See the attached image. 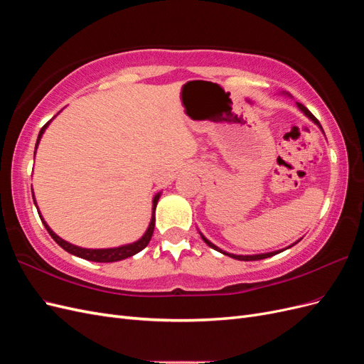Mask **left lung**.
Returning <instances> with one entry per match:
<instances>
[{
    "instance_id": "8db88e82",
    "label": "left lung",
    "mask_w": 364,
    "mask_h": 364,
    "mask_svg": "<svg viewBox=\"0 0 364 364\" xmlns=\"http://www.w3.org/2000/svg\"><path fill=\"white\" fill-rule=\"evenodd\" d=\"M296 105H297V107H299V111H302V112H304V115H305V117L310 118V119L313 121V123H314V124H317L318 127H321V130L323 132V129H322L321 123H318V121H317V118H316V117H314V115H313L310 111H308V109H306L304 105H301V103H296ZM200 237H202V240L205 241V243H206L209 247H213L214 250H217V252H220V253H223V255H228V257L234 258V259H238V261H258V259H264V258H270V257H273V255H277V253H281V252H284L285 249H290L291 246H294V245L297 243V241H299V240H297L296 243H293L291 246L285 247V249H281V250H273V252H267V253H257V255H235V253H228V252L222 250V249H220V247H217V246H215V245H213L211 241H209L208 238H205L202 234H200Z\"/></svg>"
}]
</instances>
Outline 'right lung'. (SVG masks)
<instances>
[{"label":"right lung","mask_w":364,"mask_h":364,"mask_svg":"<svg viewBox=\"0 0 364 364\" xmlns=\"http://www.w3.org/2000/svg\"><path fill=\"white\" fill-rule=\"evenodd\" d=\"M51 123V119L48 121V123L43 126L39 132L38 135V141H36V147L39 146V141L43 135V132H46V129L48 127V124ZM36 153V151H35ZM161 197V193H158L155 197H153V206H151V220H150V225L146 230V234L142 235L139 240H136L135 243H130V245H124V246H118V247H109V249H86V247H80V246H75V245H71L68 243V241H65L63 238H60L59 235H56L53 232V229L46 223V220H43V217L41 215V211L39 213V217L42 220L43 226H46V229L48 230V234L51 235V238L56 241V243L63 249L67 250L68 253H71V255H75L79 258H83V259H87V261H94V262H115V261H121V259H126L129 257H134L135 253L141 252L142 249H144L149 243H150V238L153 235V229H155V222H156V217H155V209H156V205H158V200ZM33 202H35L36 208H38V203L35 200V194H33Z\"/></svg>","instance_id":"obj_1"}]
</instances>
